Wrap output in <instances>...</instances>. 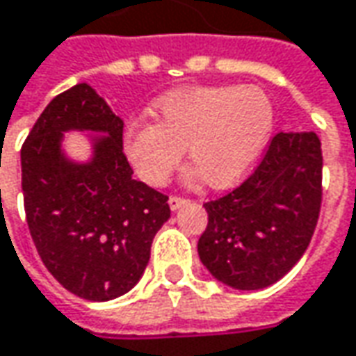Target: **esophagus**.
I'll return each mask as SVG.
<instances>
[{
	"mask_svg": "<svg viewBox=\"0 0 356 356\" xmlns=\"http://www.w3.org/2000/svg\"><path fill=\"white\" fill-rule=\"evenodd\" d=\"M185 202H187V198L177 197V195H173V197H169V207H171V210H177L179 207H183Z\"/></svg>",
	"mask_w": 356,
	"mask_h": 356,
	"instance_id": "1",
	"label": "esophagus"
}]
</instances>
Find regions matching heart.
Masks as SVG:
<instances>
[{
  "instance_id": "1",
  "label": "heart",
  "mask_w": 356,
  "mask_h": 356,
  "mask_svg": "<svg viewBox=\"0 0 356 356\" xmlns=\"http://www.w3.org/2000/svg\"><path fill=\"white\" fill-rule=\"evenodd\" d=\"M158 122L132 120L124 134L128 161L140 179L165 185L188 152L204 185L224 188L248 175L269 144L275 107L255 86H193L159 97Z\"/></svg>"
}]
</instances>
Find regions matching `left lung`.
Instances as JSON below:
<instances>
[{
	"label": "left lung",
	"instance_id": "1",
	"mask_svg": "<svg viewBox=\"0 0 356 356\" xmlns=\"http://www.w3.org/2000/svg\"><path fill=\"white\" fill-rule=\"evenodd\" d=\"M321 142L314 132L273 136L259 165L228 195L204 202L198 255L220 282L270 286L310 245L321 209Z\"/></svg>",
	"mask_w": 356,
	"mask_h": 356
}]
</instances>
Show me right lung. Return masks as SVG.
Masks as SVG:
<instances>
[{"label": "right lung", "mask_w": 356, "mask_h": 356, "mask_svg": "<svg viewBox=\"0 0 356 356\" xmlns=\"http://www.w3.org/2000/svg\"><path fill=\"white\" fill-rule=\"evenodd\" d=\"M122 120L87 83L56 95L21 147L26 224L44 267L79 298L122 296L144 275L149 249L171 210L168 195L132 179ZM66 129H95L89 164L59 149Z\"/></svg>", "instance_id": "obj_1"}]
</instances>
